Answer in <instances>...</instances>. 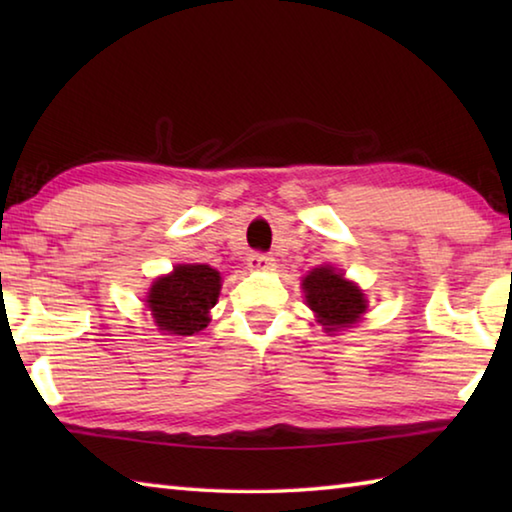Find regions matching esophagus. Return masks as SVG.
I'll use <instances>...</instances> for the list:
<instances>
[{
  "label": "esophagus",
  "instance_id": "1",
  "mask_svg": "<svg viewBox=\"0 0 512 512\" xmlns=\"http://www.w3.org/2000/svg\"><path fill=\"white\" fill-rule=\"evenodd\" d=\"M246 262H248L250 268H255V271H262V268L273 266L275 259L271 255H266V253H250Z\"/></svg>",
  "mask_w": 512,
  "mask_h": 512
}]
</instances>
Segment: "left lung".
Listing matches in <instances>:
<instances>
[{
    "label": "left lung",
    "instance_id": "8db88e82",
    "mask_svg": "<svg viewBox=\"0 0 512 512\" xmlns=\"http://www.w3.org/2000/svg\"><path fill=\"white\" fill-rule=\"evenodd\" d=\"M307 305L316 311L327 332H339L341 327H350L357 323V318L366 311V298L361 289L352 282L343 280L341 273H336L332 266L314 268L305 280Z\"/></svg>",
    "mask_w": 512,
    "mask_h": 512
}]
</instances>
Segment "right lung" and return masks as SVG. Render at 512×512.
Listing matches in <instances>:
<instances>
[{
	"label": "right lung",
	"mask_w": 512,
	"mask_h": 512,
	"mask_svg": "<svg viewBox=\"0 0 512 512\" xmlns=\"http://www.w3.org/2000/svg\"><path fill=\"white\" fill-rule=\"evenodd\" d=\"M221 291V275L207 264H180L153 282L146 305L162 332L192 336L210 323Z\"/></svg>",
	"instance_id": "add662e5"
}]
</instances>
